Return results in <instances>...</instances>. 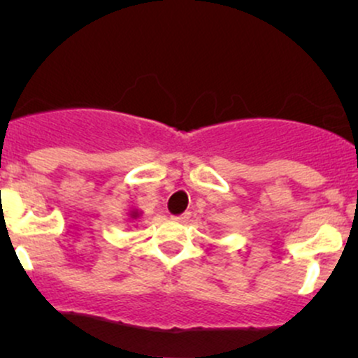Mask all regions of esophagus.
I'll list each match as a JSON object with an SVG mask.
<instances>
[{
	"instance_id": "esophagus-1",
	"label": "esophagus",
	"mask_w": 358,
	"mask_h": 358,
	"mask_svg": "<svg viewBox=\"0 0 358 358\" xmlns=\"http://www.w3.org/2000/svg\"><path fill=\"white\" fill-rule=\"evenodd\" d=\"M190 217H192V212H185V213H182V215L173 217V219L178 220V222H188V220H190Z\"/></svg>"
}]
</instances>
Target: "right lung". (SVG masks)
I'll return each mask as SVG.
<instances>
[{"mask_svg": "<svg viewBox=\"0 0 358 358\" xmlns=\"http://www.w3.org/2000/svg\"><path fill=\"white\" fill-rule=\"evenodd\" d=\"M129 217H131V219H138L139 212H138V210H131V212H129Z\"/></svg>", "mask_w": 358, "mask_h": 358, "instance_id": "obj_1", "label": "right lung"}]
</instances>
